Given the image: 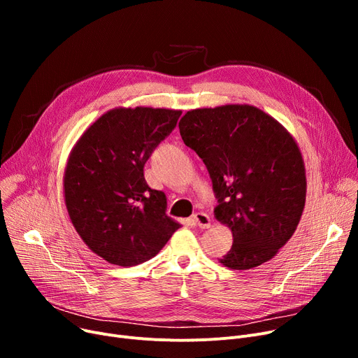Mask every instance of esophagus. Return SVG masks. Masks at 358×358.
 <instances>
[{
  "label": "esophagus",
  "instance_id": "1",
  "mask_svg": "<svg viewBox=\"0 0 358 358\" xmlns=\"http://www.w3.org/2000/svg\"><path fill=\"white\" fill-rule=\"evenodd\" d=\"M193 220L196 222V224H197V227H199L200 229H208V228H210V217H209V215H206V213H203V212L194 213V215H193Z\"/></svg>",
  "mask_w": 358,
  "mask_h": 358
}]
</instances>
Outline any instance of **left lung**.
<instances>
[{
    "instance_id": "1",
    "label": "left lung",
    "mask_w": 358,
    "mask_h": 358,
    "mask_svg": "<svg viewBox=\"0 0 358 358\" xmlns=\"http://www.w3.org/2000/svg\"><path fill=\"white\" fill-rule=\"evenodd\" d=\"M178 127L208 166L216 220L232 231L220 264L250 270L271 259L294 234L306 201L305 162L290 131L250 104L194 108Z\"/></svg>"
}]
</instances>
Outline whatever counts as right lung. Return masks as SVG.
<instances>
[{
  "instance_id": "1",
  "label": "right lung",
  "mask_w": 358,
  "mask_h": 358,
  "mask_svg": "<svg viewBox=\"0 0 358 358\" xmlns=\"http://www.w3.org/2000/svg\"><path fill=\"white\" fill-rule=\"evenodd\" d=\"M180 116L173 108H111L71 149L64 171L69 219L85 245L110 264H142L181 228L165 213V194L143 177L145 162Z\"/></svg>"
}]
</instances>
